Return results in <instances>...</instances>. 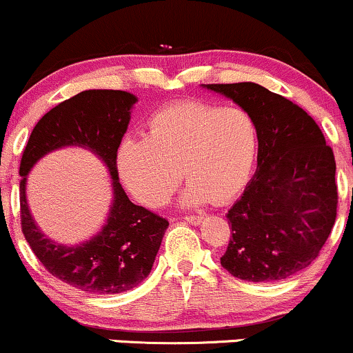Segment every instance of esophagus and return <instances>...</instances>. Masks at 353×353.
<instances>
[{
  "instance_id": "obj_1",
  "label": "esophagus",
  "mask_w": 353,
  "mask_h": 353,
  "mask_svg": "<svg viewBox=\"0 0 353 353\" xmlns=\"http://www.w3.org/2000/svg\"><path fill=\"white\" fill-rule=\"evenodd\" d=\"M202 221H204V216H188L185 217V222H189V224H192V225H199Z\"/></svg>"
}]
</instances>
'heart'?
<instances>
[{
  "mask_svg": "<svg viewBox=\"0 0 353 353\" xmlns=\"http://www.w3.org/2000/svg\"><path fill=\"white\" fill-rule=\"evenodd\" d=\"M257 145V125L242 109L182 101L149 119L145 139H124L116 164L125 188L145 208L165 204L181 172L189 182L184 204H224L245 188Z\"/></svg>",
  "mask_w": 353,
  "mask_h": 353,
  "instance_id": "heart-1",
  "label": "heart"
}]
</instances>
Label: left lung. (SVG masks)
<instances>
[{
  "mask_svg": "<svg viewBox=\"0 0 353 353\" xmlns=\"http://www.w3.org/2000/svg\"><path fill=\"white\" fill-rule=\"evenodd\" d=\"M254 119L257 171L228 212L232 237L221 265L249 282H275L317 259L337 217L335 157L312 117L255 83L204 84Z\"/></svg>",
  "mask_w": 353,
  "mask_h": 353,
  "instance_id": "obj_1",
  "label": "left lung"
}]
</instances>
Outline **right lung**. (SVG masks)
<instances>
[{
    "label": "right lung",
    "mask_w": 353,
    "mask_h": 353,
    "mask_svg": "<svg viewBox=\"0 0 353 353\" xmlns=\"http://www.w3.org/2000/svg\"><path fill=\"white\" fill-rule=\"evenodd\" d=\"M137 98L114 89H89L63 101L34 125L19 164L21 229L48 272L88 294H121L151 272L169 222L132 204L117 176V149ZM78 145L94 152L113 179V204L103 229L76 246L56 245L35 225L26 201V177L43 155Z\"/></svg>",
    "instance_id": "1"
}]
</instances>
